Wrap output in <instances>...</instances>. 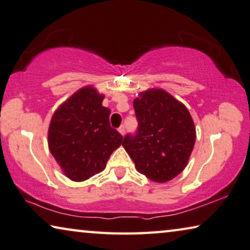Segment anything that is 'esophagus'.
Instances as JSON below:
<instances>
[{
    "label": "esophagus",
    "instance_id": "esophagus-1",
    "mask_svg": "<svg viewBox=\"0 0 250 250\" xmlns=\"http://www.w3.org/2000/svg\"><path fill=\"white\" fill-rule=\"evenodd\" d=\"M118 132L121 133V135H124L125 134V126L124 125H122L120 128H118Z\"/></svg>",
    "mask_w": 250,
    "mask_h": 250
}]
</instances>
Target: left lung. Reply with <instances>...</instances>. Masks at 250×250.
I'll return each instance as SVG.
<instances>
[{"label":"left lung","mask_w":250,"mask_h":250,"mask_svg":"<svg viewBox=\"0 0 250 250\" xmlns=\"http://www.w3.org/2000/svg\"><path fill=\"white\" fill-rule=\"evenodd\" d=\"M133 106L137 133L126 135L123 146L140 173L154 182L170 181L186 168L195 143L189 110L160 88L141 91Z\"/></svg>","instance_id":"8db88e82"}]
</instances>
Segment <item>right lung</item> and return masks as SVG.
<instances>
[{"mask_svg":"<svg viewBox=\"0 0 250 250\" xmlns=\"http://www.w3.org/2000/svg\"><path fill=\"white\" fill-rule=\"evenodd\" d=\"M103 94L85 86L53 113L48 130L51 154L72 181L82 182L102 172L123 136L110 127V110L103 106Z\"/></svg>","mask_w":250,"mask_h":250,"instance_id":"add662e5","label":"right lung"}]
</instances>
